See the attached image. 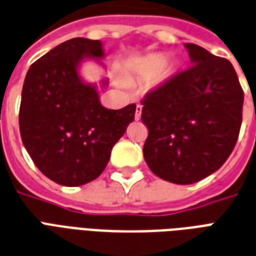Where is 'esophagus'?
Returning <instances> with one entry per match:
<instances>
[{"mask_svg": "<svg viewBox=\"0 0 256 256\" xmlns=\"http://www.w3.org/2000/svg\"><path fill=\"white\" fill-rule=\"evenodd\" d=\"M142 117V105L136 106V112H135V120H140Z\"/></svg>", "mask_w": 256, "mask_h": 256, "instance_id": "obj_1", "label": "esophagus"}]
</instances>
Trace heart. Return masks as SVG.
<instances>
[{"mask_svg":"<svg viewBox=\"0 0 256 256\" xmlns=\"http://www.w3.org/2000/svg\"><path fill=\"white\" fill-rule=\"evenodd\" d=\"M168 64V57L164 54H154L147 57L140 64L139 72L143 74H158Z\"/></svg>","mask_w":256,"mask_h":256,"instance_id":"heart-1","label":"heart"}]
</instances>
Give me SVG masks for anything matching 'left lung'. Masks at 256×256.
I'll return each instance as SVG.
<instances>
[{"label": "left lung", "mask_w": 256, "mask_h": 256, "mask_svg": "<svg viewBox=\"0 0 256 256\" xmlns=\"http://www.w3.org/2000/svg\"><path fill=\"white\" fill-rule=\"evenodd\" d=\"M191 68L146 95L148 128L143 156L151 172L174 184H192L218 170L242 126L244 94L233 65L186 44Z\"/></svg>", "instance_id": "8db88e82"}]
</instances>
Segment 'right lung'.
Masks as SVG:
<instances>
[{
    "label": "right lung",
    "instance_id": "add662e5",
    "mask_svg": "<svg viewBox=\"0 0 256 256\" xmlns=\"http://www.w3.org/2000/svg\"><path fill=\"white\" fill-rule=\"evenodd\" d=\"M102 42L69 39L36 60L26 74L18 113L20 135L39 170L65 187L92 182L135 118L136 105L118 110L100 105L96 84L79 74L84 60L100 65ZM106 87L108 79L100 80Z\"/></svg>",
    "mask_w": 256,
    "mask_h": 256
}]
</instances>
